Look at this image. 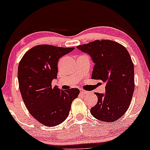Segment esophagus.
Here are the masks:
<instances>
[{
    "label": "esophagus",
    "instance_id": "34e87169",
    "mask_svg": "<svg viewBox=\"0 0 150 150\" xmlns=\"http://www.w3.org/2000/svg\"><path fill=\"white\" fill-rule=\"evenodd\" d=\"M80 92H81V93L83 94V95H85V94H87L88 93H89V92L85 91V90H84V89H81L80 90Z\"/></svg>",
    "mask_w": 150,
    "mask_h": 150
}]
</instances>
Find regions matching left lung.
I'll list each match as a JSON object with an SVG mask.
<instances>
[{
  "instance_id": "obj_1",
  "label": "left lung",
  "mask_w": 150,
  "mask_h": 150,
  "mask_svg": "<svg viewBox=\"0 0 150 150\" xmlns=\"http://www.w3.org/2000/svg\"><path fill=\"white\" fill-rule=\"evenodd\" d=\"M76 48L95 63L91 79L106 83L105 93H95L98 102L91 108L96 119L112 122L124 115L134 90V65L126 48L111 40H96Z\"/></svg>"
}]
</instances>
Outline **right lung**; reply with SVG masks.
Returning a JSON list of instances; mask_svg holds the SVG:
<instances>
[{
  "label": "right lung",
  "instance_id": "1",
  "mask_svg": "<svg viewBox=\"0 0 150 150\" xmlns=\"http://www.w3.org/2000/svg\"><path fill=\"white\" fill-rule=\"evenodd\" d=\"M74 48L39 45L30 49L18 65V79L22 100L30 115L46 126L61 124L68 116L77 88L61 90L52 87L58 72L57 63Z\"/></svg>",
  "mask_w": 150,
  "mask_h": 150
}]
</instances>
